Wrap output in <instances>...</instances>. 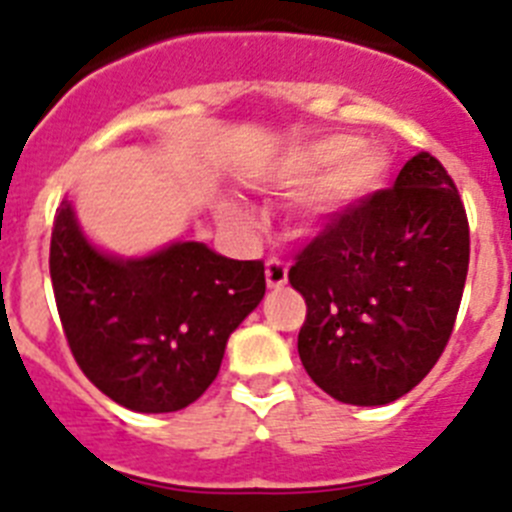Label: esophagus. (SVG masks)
Listing matches in <instances>:
<instances>
[{
  "label": "esophagus",
  "mask_w": 512,
  "mask_h": 512,
  "mask_svg": "<svg viewBox=\"0 0 512 512\" xmlns=\"http://www.w3.org/2000/svg\"><path fill=\"white\" fill-rule=\"evenodd\" d=\"M287 284V266L279 259L266 261V287L269 289H282Z\"/></svg>",
  "instance_id": "obj_1"
}]
</instances>
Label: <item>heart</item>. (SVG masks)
I'll return each mask as SVG.
<instances>
[{
    "instance_id": "1",
    "label": "heart",
    "mask_w": 512,
    "mask_h": 512,
    "mask_svg": "<svg viewBox=\"0 0 512 512\" xmlns=\"http://www.w3.org/2000/svg\"><path fill=\"white\" fill-rule=\"evenodd\" d=\"M392 158L377 143H359L354 135H325L292 148L269 169V179L284 192L307 187L297 202V217L307 228H323L372 200L390 182ZM217 215L228 228H248L251 212L241 202L223 200Z\"/></svg>"
}]
</instances>
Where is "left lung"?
Returning a JSON list of instances; mask_svg holds the SVG:
<instances>
[{
  "instance_id": "8db88e82",
  "label": "left lung",
  "mask_w": 512,
  "mask_h": 512,
  "mask_svg": "<svg viewBox=\"0 0 512 512\" xmlns=\"http://www.w3.org/2000/svg\"><path fill=\"white\" fill-rule=\"evenodd\" d=\"M469 269V225L431 153L312 238L289 284L305 297L302 366L333 400L390 405L431 372L449 343Z\"/></svg>"
}]
</instances>
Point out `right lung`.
I'll use <instances>...</instances> for the list:
<instances>
[{"instance_id": "obj_1", "label": "right lung", "mask_w": 512, "mask_h": 512, "mask_svg": "<svg viewBox=\"0 0 512 512\" xmlns=\"http://www.w3.org/2000/svg\"><path fill=\"white\" fill-rule=\"evenodd\" d=\"M51 282L81 372L135 413H176L202 397L230 333L266 292L261 261L228 259L200 241L143 256L104 251L69 197L53 220Z\"/></svg>"}]
</instances>
